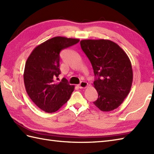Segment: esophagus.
<instances>
[{"instance_id":"obj_1","label":"esophagus","mask_w":154,"mask_h":154,"mask_svg":"<svg viewBox=\"0 0 154 154\" xmlns=\"http://www.w3.org/2000/svg\"><path fill=\"white\" fill-rule=\"evenodd\" d=\"M88 83L85 82V81H81V83L79 85H78V87H79L80 89H85Z\"/></svg>"}]
</instances>
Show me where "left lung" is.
<instances>
[{
	"instance_id": "8db88e82",
	"label": "left lung",
	"mask_w": 154,
	"mask_h": 154,
	"mask_svg": "<svg viewBox=\"0 0 154 154\" xmlns=\"http://www.w3.org/2000/svg\"><path fill=\"white\" fill-rule=\"evenodd\" d=\"M81 47L90 60L96 79L98 99L93 103L102 111L117 109L131 89L132 64L119 45L109 40H83Z\"/></svg>"
}]
</instances>
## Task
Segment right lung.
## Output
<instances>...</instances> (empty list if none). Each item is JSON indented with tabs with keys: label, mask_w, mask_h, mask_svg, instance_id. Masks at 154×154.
<instances>
[{
	"label": "right lung",
	"mask_w": 154,
	"mask_h": 154,
	"mask_svg": "<svg viewBox=\"0 0 154 154\" xmlns=\"http://www.w3.org/2000/svg\"><path fill=\"white\" fill-rule=\"evenodd\" d=\"M79 39L57 36L38 45L26 62L24 82L26 91L34 104L42 110L56 112L69 99L75 86L60 74V54L63 49L77 44Z\"/></svg>",
	"instance_id": "add662e5"
}]
</instances>
